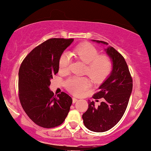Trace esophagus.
I'll return each instance as SVG.
<instances>
[{"mask_svg":"<svg viewBox=\"0 0 151 151\" xmlns=\"http://www.w3.org/2000/svg\"><path fill=\"white\" fill-rule=\"evenodd\" d=\"M78 101V100L77 98H73V103H76V102H77Z\"/></svg>","mask_w":151,"mask_h":151,"instance_id":"esophagus-1","label":"esophagus"}]
</instances>
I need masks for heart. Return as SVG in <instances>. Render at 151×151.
I'll return each mask as SVG.
<instances>
[{
    "label": "heart",
    "mask_w": 151,
    "mask_h": 151,
    "mask_svg": "<svg viewBox=\"0 0 151 151\" xmlns=\"http://www.w3.org/2000/svg\"><path fill=\"white\" fill-rule=\"evenodd\" d=\"M71 55L78 60L86 64L85 73L94 82L100 83L104 81L111 73L112 62L106 55H99L98 49L91 43H83L75 49ZM70 61V54L64 53L59 58V70L63 73L68 70ZM67 89L74 95H80L91 86L90 81L86 77H72L65 83Z\"/></svg>",
    "instance_id": "b5f03b06"
}]
</instances>
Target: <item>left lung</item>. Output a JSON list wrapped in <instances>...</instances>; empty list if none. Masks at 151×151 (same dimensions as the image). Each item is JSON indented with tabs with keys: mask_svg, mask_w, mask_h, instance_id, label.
Wrapping results in <instances>:
<instances>
[{
	"mask_svg": "<svg viewBox=\"0 0 151 151\" xmlns=\"http://www.w3.org/2000/svg\"><path fill=\"white\" fill-rule=\"evenodd\" d=\"M91 40L108 45L106 42ZM104 50L112 62V70L93 98H103L105 101L98 108L93 101H89L88 108L82 116L85 126L97 133L107 131L119 122L126 111L133 89V80L124 58L110 45Z\"/></svg>",
	"mask_w": 151,
	"mask_h": 151,
	"instance_id": "obj_1",
	"label": "left lung"
}]
</instances>
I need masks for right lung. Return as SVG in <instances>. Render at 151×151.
<instances>
[{
  "label": "right lung",
  "instance_id": "1",
  "mask_svg": "<svg viewBox=\"0 0 151 151\" xmlns=\"http://www.w3.org/2000/svg\"><path fill=\"white\" fill-rule=\"evenodd\" d=\"M73 39L50 38L25 57L18 73L21 106L35 124L50 128L63 123L72 104L70 96H57L50 90V80L59 70V58Z\"/></svg>",
  "mask_w": 151,
  "mask_h": 151
}]
</instances>
